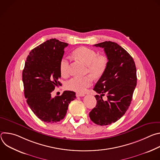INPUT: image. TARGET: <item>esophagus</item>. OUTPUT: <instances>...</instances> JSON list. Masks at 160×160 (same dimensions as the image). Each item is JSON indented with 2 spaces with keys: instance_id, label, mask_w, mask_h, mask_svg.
Returning a JSON list of instances; mask_svg holds the SVG:
<instances>
[{
  "instance_id": "obj_1",
  "label": "esophagus",
  "mask_w": 160,
  "mask_h": 160,
  "mask_svg": "<svg viewBox=\"0 0 160 160\" xmlns=\"http://www.w3.org/2000/svg\"><path fill=\"white\" fill-rule=\"evenodd\" d=\"M76 96H77V97H83L85 96V94H82V93H77Z\"/></svg>"
}]
</instances>
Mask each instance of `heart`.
<instances>
[{
	"mask_svg": "<svg viewBox=\"0 0 160 160\" xmlns=\"http://www.w3.org/2000/svg\"><path fill=\"white\" fill-rule=\"evenodd\" d=\"M73 54L87 65V73H89L94 78H99L105 72L108 62L106 56L98 55L96 51L87 47H80L77 49L73 51ZM69 62L70 59L67 57L62 58L60 61L59 70L62 77H67L69 75ZM92 76L87 75L83 77H73L66 82V87L70 90L83 92L92 84L93 78Z\"/></svg>",
	"mask_w": 160,
	"mask_h": 160,
	"instance_id": "obj_1",
	"label": "heart"
}]
</instances>
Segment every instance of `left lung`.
Listing matches in <instances>:
<instances>
[{
  "label": "left lung",
  "mask_w": 160,
  "mask_h": 160,
  "mask_svg": "<svg viewBox=\"0 0 160 160\" xmlns=\"http://www.w3.org/2000/svg\"><path fill=\"white\" fill-rule=\"evenodd\" d=\"M94 46L104 49L108 62L93 89L100 96L96 95L97 104L89 117L94 123L104 126L118 121L128 109L137 85L136 67L132 57L115 42L106 41ZM105 94L107 101L102 99Z\"/></svg>",
  "instance_id": "1"
}]
</instances>
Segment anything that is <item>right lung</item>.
I'll use <instances>...</instances> for the list:
<instances>
[{
  "label": "right lung",
  "mask_w": 160,
  "mask_h": 160,
  "mask_svg": "<svg viewBox=\"0 0 160 160\" xmlns=\"http://www.w3.org/2000/svg\"><path fill=\"white\" fill-rule=\"evenodd\" d=\"M68 43L52 38L31 51L25 61L22 80L27 102L42 122L56 123L62 120L68 105L76 98L73 91H64L61 96L51 97L55 87L61 85L60 61Z\"/></svg>",
  "instance_id": "1"
}]
</instances>
